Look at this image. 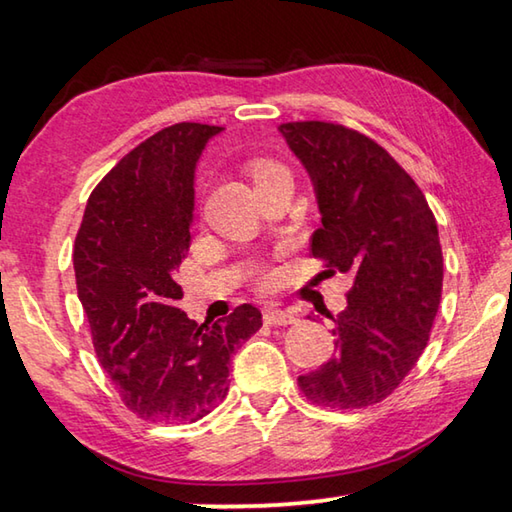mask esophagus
Here are the masks:
<instances>
[{"label":"esophagus","mask_w":512,"mask_h":512,"mask_svg":"<svg viewBox=\"0 0 512 512\" xmlns=\"http://www.w3.org/2000/svg\"><path fill=\"white\" fill-rule=\"evenodd\" d=\"M264 323L266 325H291V323H296V316H293L291 311L266 307L264 309Z\"/></svg>","instance_id":"esophagus-1"}]
</instances>
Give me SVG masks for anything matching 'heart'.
I'll return each mask as SVG.
<instances>
[{"label":"heart","instance_id":"1","mask_svg":"<svg viewBox=\"0 0 512 512\" xmlns=\"http://www.w3.org/2000/svg\"><path fill=\"white\" fill-rule=\"evenodd\" d=\"M246 171L250 173V178L255 180L257 187L268 183V180H273L275 176H282V173H287V169H284L280 162H275L271 158H250L246 162Z\"/></svg>","mask_w":512,"mask_h":512}]
</instances>
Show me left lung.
<instances>
[{"instance_id":"1","label":"left lung","mask_w":512,"mask_h":512,"mask_svg":"<svg viewBox=\"0 0 512 512\" xmlns=\"http://www.w3.org/2000/svg\"><path fill=\"white\" fill-rule=\"evenodd\" d=\"M289 149L314 183L311 255L352 277L332 318L336 354L298 377L307 400L363 409L386 400L427 348L443 293V250L427 198L391 153L341 124L289 121Z\"/></svg>"}]
</instances>
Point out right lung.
Returning a JSON list of instances; mask_svg holds the SVG:
<instances>
[{
	"label": "right lung",
	"instance_id": "add662e5",
	"mask_svg": "<svg viewBox=\"0 0 512 512\" xmlns=\"http://www.w3.org/2000/svg\"><path fill=\"white\" fill-rule=\"evenodd\" d=\"M221 131L183 121L135 146L94 187L74 241L94 350L142 420H201L228 395L232 354L262 327L253 305L203 325L178 309L196 162Z\"/></svg>",
	"mask_w": 512,
	"mask_h": 512
}]
</instances>
